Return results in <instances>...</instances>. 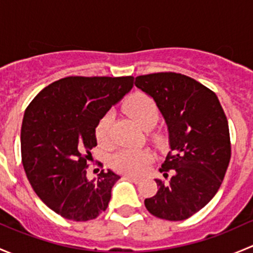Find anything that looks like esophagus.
<instances>
[{
	"label": "esophagus",
	"mask_w": 253,
	"mask_h": 253,
	"mask_svg": "<svg viewBox=\"0 0 253 253\" xmlns=\"http://www.w3.org/2000/svg\"><path fill=\"white\" fill-rule=\"evenodd\" d=\"M125 177L129 178V180H132L133 182H136V183L141 181V177H137V176H133V175H125Z\"/></svg>",
	"instance_id": "34e87169"
}]
</instances>
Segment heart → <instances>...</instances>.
Masks as SVG:
<instances>
[{
	"mask_svg": "<svg viewBox=\"0 0 253 253\" xmlns=\"http://www.w3.org/2000/svg\"><path fill=\"white\" fill-rule=\"evenodd\" d=\"M126 110L129 116L145 131H149L157 125L159 120V109L154 99L144 93H136L128 99ZM114 114L106 112L95 126V138L103 147H108L111 143V126ZM157 144H163L162 134H155ZM152 162V154L145 149H131L124 148L117 150L111 157V165L115 170L129 175H138Z\"/></svg>",
	"mask_w": 253,
	"mask_h": 253,
	"instance_id": "b5f03b06",
	"label": "heart"
}]
</instances>
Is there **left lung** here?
I'll list each match as a JSON object with an SVG mask.
<instances>
[{
	"label": "left lung",
	"mask_w": 253,
	"mask_h": 253,
	"mask_svg": "<svg viewBox=\"0 0 253 253\" xmlns=\"http://www.w3.org/2000/svg\"><path fill=\"white\" fill-rule=\"evenodd\" d=\"M137 88L152 96L169 128L171 150L159 169L158 192L145 198L150 214L170 221L185 220L215 196L231 157L225 112L213 90L175 72L138 76Z\"/></svg>",
	"instance_id": "left-lung-1"
}]
</instances>
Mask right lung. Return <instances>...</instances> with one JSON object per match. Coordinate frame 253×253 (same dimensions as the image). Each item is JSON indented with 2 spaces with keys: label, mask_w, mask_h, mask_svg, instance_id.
I'll return each instance as SVG.
<instances>
[{
  "label": "right lung",
  "mask_w": 253,
  "mask_h": 253,
  "mask_svg": "<svg viewBox=\"0 0 253 253\" xmlns=\"http://www.w3.org/2000/svg\"><path fill=\"white\" fill-rule=\"evenodd\" d=\"M133 81L71 76L48 84L28 105L20 131L23 167L40 200L63 218L91 220L108 208L120 176L101 170L98 180H89L86 162L96 145V124Z\"/></svg>",
  "instance_id": "add662e5"
}]
</instances>
